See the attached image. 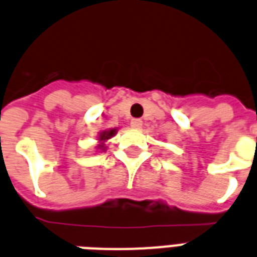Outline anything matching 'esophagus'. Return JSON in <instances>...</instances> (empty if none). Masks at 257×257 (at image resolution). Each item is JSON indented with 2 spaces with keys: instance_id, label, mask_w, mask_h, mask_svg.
<instances>
[{
  "instance_id": "1",
  "label": "esophagus",
  "mask_w": 257,
  "mask_h": 257,
  "mask_svg": "<svg viewBox=\"0 0 257 257\" xmlns=\"http://www.w3.org/2000/svg\"><path fill=\"white\" fill-rule=\"evenodd\" d=\"M141 125H143V121L139 120V118H133L132 121H131V126L135 129H140L141 128Z\"/></svg>"
}]
</instances>
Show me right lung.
<instances>
[{
	"label": "right lung",
	"instance_id": "add662e5",
	"mask_svg": "<svg viewBox=\"0 0 257 257\" xmlns=\"http://www.w3.org/2000/svg\"><path fill=\"white\" fill-rule=\"evenodd\" d=\"M114 133H116V129H109V131H104V132L100 133L99 140H100V141H105V140L110 139L112 136H114ZM99 147H100V148H103V147H104V144H100Z\"/></svg>",
	"mask_w": 257,
	"mask_h": 257
}]
</instances>
